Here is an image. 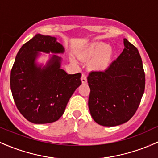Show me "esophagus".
<instances>
[{"label": "esophagus", "mask_w": 158, "mask_h": 158, "mask_svg": "<svg viewBox=\"0 0 158 158\" xmlns=\"http://www.w3.org/2000/svg\"><path fill=\"white\" fill-rule=\"evenodd\" d=\"M81 81H82L83 84H85L87 81V79H86V76L84 73L82 74V76H81Z\"/></svg>", "instance_id": "esophagus-1"}]
</instances>
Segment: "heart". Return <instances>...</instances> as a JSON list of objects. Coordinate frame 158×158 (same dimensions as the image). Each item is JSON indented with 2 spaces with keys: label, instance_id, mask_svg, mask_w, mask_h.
<instances>
[{
  "label": "heart",
  "instance_id": "obj_1",
  "mask_svg": "<svg viewBox=\"0 0 158 158\" xmlns=\"http://www.w3.org/2000/svg\"><path fill=\"white\" fill-rule=\"evenodd\" d=\"M111 56V50L104 44H95L84 48L80 53L79 57L83 60L93 58L90 67L95 70H103L107 66Z\"/></svg>",
  "mask_w": 158,
  "mask_h": 158
}]
</instances>
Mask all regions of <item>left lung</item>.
<instances>
[{
	"label": "left lung",
	"mask_w": 158,
	"mask_h": 158,
	"mask_svg": "<svg viewBox=\"0 0 158 158\" xmlns=\"http://www.w3.org/2000/svg\"><path fill=\"white\" fill-rule=\"evenodd\" d=\"M122 54L104 71L91 72L88 105L92 117L103 126L122 125L130 120L140 104L146 78L137 48L124 39Z\"/></svg>",
	"instance_id": "1"
}]
</instances>
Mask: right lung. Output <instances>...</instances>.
Returning <instances> with one entry per match:
<instances>
[{"mask_svg":"<svg viewBox=\"0 0 158 158\" xmlns=\"http://www.w3.org/2000/svg\"><path fill=\"white\" fill-rule=\"evenodd\" d=\"M64 48L55 37L36 34L22 45L10 74V87L22 115L34 124L56 122L63 116L75 89L81 84V74H68L61 57L52 55L45 66L35 62L39 51L63 54Z\"/></svg>","mask_w":158,"mask_h":158,"instance_id":"1","label":"right lung"}]
</instances>
